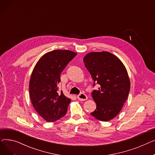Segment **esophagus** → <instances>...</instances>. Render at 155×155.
Segmentation results:
<instances>
[{
	"label": "esophagus",
	"instance_id": "1",
	"mask_svg": "<svg viewBox=\"0 0 155 155\" xmlns=\"http://www.w3.org/2000/svg\"><path fill=\"white\" fill-rule=\"evenodd\" d=\"M77 99L78 100L81 101H86L88 99V97H87V96L85 94L81 93L80 94L77 95Z\"/></svg>",
	"mask_w": 155,
	"mask_h": 155
}]
</instances>
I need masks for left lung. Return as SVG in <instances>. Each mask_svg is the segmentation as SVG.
<instances>
[{"mask_svg":"<svg viewBox=\"0 0 155 155\" xmlns=\"http://www.w3.org/2000/svg\"><path fill=\"white\" fill-rule=\"evenodd\" d=\"M84 62L94 86L99 85L92 93L97 107L91 114L99 120L109 121L120 112L127 99L131 83L127 70L119 58L107 51L89 53Z\"/></svg>","mask_w":155,"mask_h":155,"instance_id":"left-lung-1","label":"left lung"}]
</instances>
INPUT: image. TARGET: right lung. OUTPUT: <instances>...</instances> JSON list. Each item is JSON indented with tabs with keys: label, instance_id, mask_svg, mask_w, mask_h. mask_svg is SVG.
I'll use <instances>...</instances> for the list:
<instances>
[{
	"label": "right lung",
	"instance_id": "obj_1",
	"mask_svg": "<svg viewBox=\"0 0 155 155\" xmlns=\"http://www.w3.org/2000/svg\"><path fill=\"white\" fill-rule=\"evenodd\" d=\"M77 55L70 50H56L41 57L31 73L29 95L32 105L45 120L54 122L67 112L71 99L58 92L60 74Z\"/></svg>",
	"mask_w": 155,
	"mask_h": 155
}]
</instances>
